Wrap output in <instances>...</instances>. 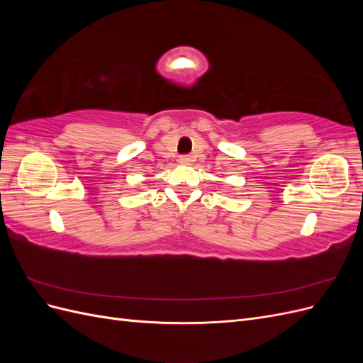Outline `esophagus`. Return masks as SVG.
Here are the masks:
<instances>
[{"mask_svg": "<svg viewBox=\"0 0 363 363\" xmlns=\"http://www.w3.org/2000/svg\"><path fill=\"white\" fill-rule=\"evenodd\" d=\"M180 163H191L192 162V156H189V155H183V156H180Z\"/></svg>", "mask_w": 363, "mask_h": 363, "instance_id": "34e87169", "label": "esophagus"}]
</instances>
